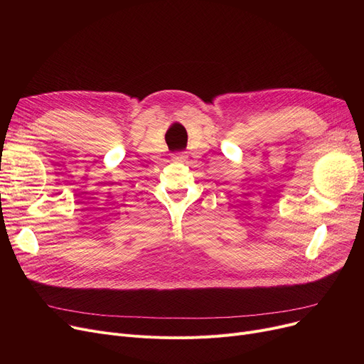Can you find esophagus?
Instances as JSON below:
<instances>
[{
	"label": "esophagus",
	"mask_w": 364,
	"mask_h": 364,
	"mask_svg": "<svg viewBox=\"0 0 364 364\" xmlns=\"http://www.w3.org/2000/svg\"><path fill=\"white\" fill-rule=\"evenodd\" d=\"M186 156H184V153H176L174 156H172V159H176V161H183Z\"/></svg>",
	"instance_id": "34e87169"
}]
</instances>
